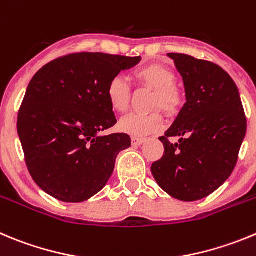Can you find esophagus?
<instances>
[{"instance_id": "1", "label": "esophagus", "mask_w": 256, "mask_h": 256, "mask_svg": "<svg viewBox=\"0 0 256 256\" xmlns=\"http://www.w3.org/2000/svg\"><path fill=\"white\" fill-rule=\"evenodd\" d=\"M146 142V138H140V137H133L132 138V144L133 146H140L142 144Z\"/></svg>"}]
</instances>
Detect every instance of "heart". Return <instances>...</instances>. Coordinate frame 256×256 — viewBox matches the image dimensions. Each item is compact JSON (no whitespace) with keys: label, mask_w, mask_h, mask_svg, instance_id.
Returning <instances> with one entry per match:
<instances>
[{"label":"heart","mask_w":256,"mask_h":256,"mask_svg":"<svg viewBox=\"0 0 256 256\" xmlns=\"http://www.w3.org/2000/svg\"><path fill=\"white\" fill-rule=\"evenodd\" d=\"M134 80L142 88H152L154 92L150 100L151 108H161L170 116H175L180 112L182 105V96L179 88L174 85L175 74L172 71L160 64L150 63L134 72ZM106 99L110 108L116 112H124L130 109V91L128 82L122 76H114L108 82ZM162 112L154 109L150 112H134L124 116L119 122V130L136 137L152 134L164 128Z\"/></svg>","instance_id":"1"}]
</instances>
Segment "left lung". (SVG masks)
I'll use <instances>...</instances> for the list:
<instances>
[{
	"mask_svg": "<svg viewBox=\"0 0 256 256\" xmlns=\"http://www.w3.org/2000/svg\"><path fill=\"white\" fill-rule=\"evenodd\" d=\"M184 81L186 102L158 140L165 152L152 164L157 184L175 199L199 200L232 174L246 134V116L238 86L210 60L168 53ZM178 136L176 144L168 138Z\"/></svg>",
	"mask_w": 256,
	"mask_h": 256,
	"instance_id": "left-lung-1",
	"label": "left lung"
}]
</instances>
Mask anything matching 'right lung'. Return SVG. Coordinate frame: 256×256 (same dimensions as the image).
Returning a JSON list of instances; mask_svg holds the SVG:
<instances>
[{"label":"right lung","mask_w":256,"mask_h":256,"mask_svg":"<svg viewBox=\"0 0 256 256\" xmlns=\"http://www.w3.org/2000/svg\"><path fill=\"white\" fill-rule=\"evenodd\" d=\"M140 60L81 52L52 60L32 77L18 110V133L28 170L46 194L80 203L106 185L130 137L98 136L116 123L105 90L110 78Z\"/></svg>","instance_id":"1"}]
</instances>
